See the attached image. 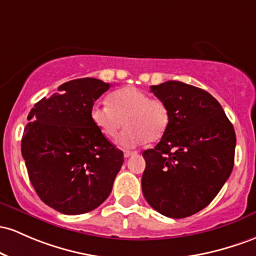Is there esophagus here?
<instances>
[{"mask_svg":"<svg viewBox=\"0 0 256 256\" xmlns=\"http://www.w3.org/2000/svg\"><path fill=\"white\" fill-rule=\"evenodd\" d=\"M134 154H136V152L124 150V156H125V158H130V156H134Z\"/></svg>","mask_w":256,"mask_h":256,"instance_id":"esophagus-1","label":"esophagus"}]
</instances>
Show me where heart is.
Returning a JSON list of instances; mask_svg holds the SVG:
<instances>
[{
    "label": "heart",
    "mask_w": 256,
    "mask_h": 256,
    "mask_svg": "<svg viewBox=\"0 0 256 256\" xmlns=\"http://www.w3.org/2000/svg\"><path fill=\"white\" fill-rule=\"evenodd\" d=\"M90 118L106 138H114L124 124L128 128L119 136L122 147L131 148L147 142L158 141L169 126L168 106L159 98H150L134 86L122 87L108 96V104L96 102Z\"/></svg>",
    "instance_id": "obj_1"
}]
</instances>
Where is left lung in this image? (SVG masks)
Segmentation results:
<instances>
[{
    "mask_svg": "<svg viewBox=\"0 0 256 256\" xmlns=\"http://www.w3.org/2000/svg\"><path fill=\"white\" fill-rule=\"evenodd\" d=\"M169 110L160 142L143 152L142 192L162 215L190 216L208 206L231 175L236 134L210 94L181 81L150 86Z\"/></svg>",
    "mask_w": 256,
    "mask_h": 256,
    "instance_id": "obj_1",
    "label": "left lung"
}]
</instances>
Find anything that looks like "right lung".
I'll use <instances>...</instances> for the list:
<instances>
[{
    "label": "right lung",
    "instance_id": "add662e5",
    "mask_svg": "<svg viewBox=\"0 0 256 256\" xmlns=\"http://www.w3.org/2000/svg\"><path fill=\"white\" fill-rule=\"evenodd\" d=\"M110 84L76 78L38 100L28 115L22 156L30 182L44 204L66 215L96 209L108 198L124 162L122 152L90 118Z\"/></svg>",
    "mask_w": 256,
    "mask_h": 256
}]
</instances>
